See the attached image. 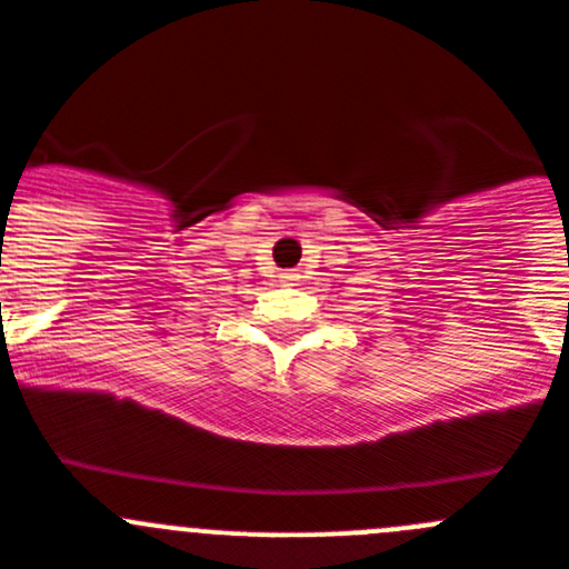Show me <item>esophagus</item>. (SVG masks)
Returning <instances> with one entry per match:
<instances>
[{
	"mask_svg": "<svg viewBox=\"0 0 569 569\" xmlns=\"http://www.w3.org/2000/svg\"><path fill=\"white\" fill-rule=\"evenodd\" d=\"M281 279H288V281H296V279H299V273H296V270H290V273H284V276H281Z\"/></svg>",
	"mask_w": 569,
	"mask_h": 569,
	"instance_id": "34e87169",
	"label": "esophagus"
}]
</instances>
